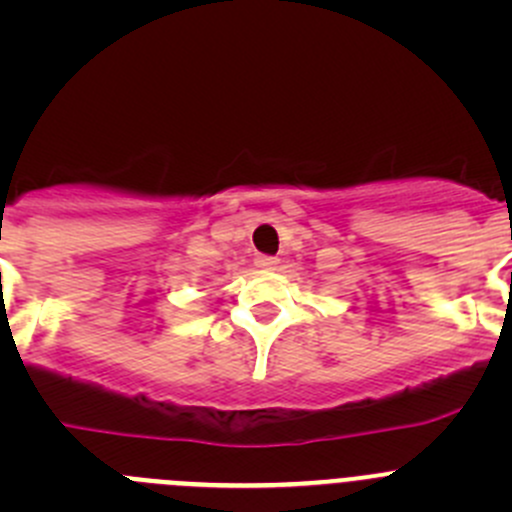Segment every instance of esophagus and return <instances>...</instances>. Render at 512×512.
<instances>
[{
	"label": "esophagus",
	"instance_id": "1",
	"mask_svg": "<svg viewBox=\"0 0 512 512\" xmlns=\"http://www.w3.org/2000/svg\"><path fill=\"white\" fill-rule=\"evenodd\" d=\"M255 265L262 267V270H277L280 260H277V257H272V255H257Z\"/></svg>",
	"mask_w": 512,
	"mask_h": 512
}]
</instances>
